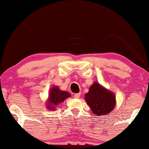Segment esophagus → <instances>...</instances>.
<instances>
[{
    "mask_svg": "<svg viewBox=\"0 0 149 149\" xmlns=\"http://www.w3.org/2000/svg\"><path fill=\"white\" fill-rule=\"evenodd\" d=\"M80 96H81V93H77V94H75L74 95V98H76V99H79L80 97Z\"/></svg>",
    "mask_w": 149,
    "mask_h": 149,
    "instance_id": "obj_1",
    "label": "esophagus"
}]
</instances>
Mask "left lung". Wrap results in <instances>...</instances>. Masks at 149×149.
I'll return each instance as SVG.
<instances>
[{
    "label": "left lung",
    "mask_w": 149,
    "mask_h": 149,
    "mask_svg": "<svg viewBox=\"0 0 149 149\" xmlns=\"http://www.w3.org/2000/svg\"><path fill=\"white\" fill-rule=\"evenodd\" d=\"M85 100L93 113L97 116L110 113L116 105L115 94L97 81L90 87L88 93L85 95Z\"/></svg>",
    "instance_id": "obj_1"
}]
</instances>
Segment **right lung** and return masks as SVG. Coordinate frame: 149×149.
Instances as JSON below:
<instances>
[{
	"instance_id": "1",
	"label": "right lung",
	"mask_w": 149,
	"mask_h": 149,
	"mask_svg": "<svg viewBox=\"0 0 149 149\" xmlns=\"http://www.w3.org/2000/svg\"><path fill=\"white\" fill-rule=\"evenodd\" d=\"M68 97H70V94L69 93L61 91L58 86H52L49 89L46 107L48 110L53 111L56 109V107H58L59 104L64 102Z\"/></svg>"
}]
</instances>
